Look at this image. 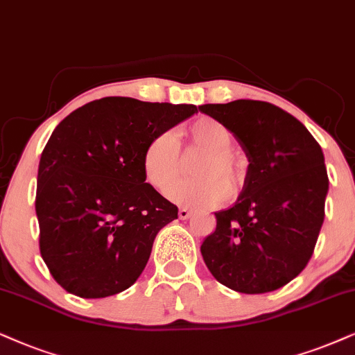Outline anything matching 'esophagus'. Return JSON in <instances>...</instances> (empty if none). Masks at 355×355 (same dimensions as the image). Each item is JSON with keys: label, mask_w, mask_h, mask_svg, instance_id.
I'll list each match as a JSON object with an SVG mask.
<instances>
[{"label": "esophagus", "mask_w": 355, "mask_h": 355, "mask_svg": "<svg viewBox=\"0 0 355 355\" xmlns=\"http://www.w3.org/2000/svg\"><path fill=\"white\" fill-rule=\"evenodd\" d=\"M190 216H191V211L188 208L178 209V218H180V219H188Z\"/></svg>", "instance_id": "34e87169"}]
</instances>
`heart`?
Here are the masks:
<instances>
[{"label": "heart", "mask_w": 355, "mask_h": 355, "mask_svg": "<svg viewBox=\"0 0 355 355\" xmlns=\"http://www.w3.org/2000/svg\"><path fill=\"white\" fill-rule=\"evenodd\" d=\"M190 146L205 150L195 167L198 178L178 180L170 185L180 172V142L172 131L155 134L142 154V172L155 190H167L173 203L195 209L219 206L226 196L239 195L248 180V162L237 152L234 134L227 125L213 118H200L185 129Z\"/></svg>", "instance_id": "heart-1"}]
</instances>
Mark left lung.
I'll use <instances>...</instances> for the list:
<instances>
[{
    "instance_id": "left-lung-1",
    "label": "left lung",
    "mask_w": 355,
    "mask_h": 355,
    "mask_svg": "<svg viewBox=\"0 0 355 355\" xmlns=\"http://www.w3.org/2000/svg\"><path fill=\"white\" fill-rule=\"evenodd\" d=\"M201 113L231 129L249 160L248 180L201 244L206 267L239 293H267L308 266L324 221V155L300 121L272 103L236 100Z\"/></svg>"
}]
</instances>
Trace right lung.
Returning <instances> with one entry per match:
<instances>
[{
    "label": "right lung",
    "instance_id": "add662e5",
    "mask_svg": "<svg viewBox=\"0 0 355 355\" xmlns=\"http://www.w3.org/2000/svg\"><path fill=\"white\" fill-rule=\"evenodd\" d=\"M195 105L106 96L57 125L39 162L35 214L49 272L69 293L105 298L144 270L154 239L178 208L146 183L142 154Z\"/></svg>",
    "mask_w": 355,
    "mask_h": 355
}]
</instances>
